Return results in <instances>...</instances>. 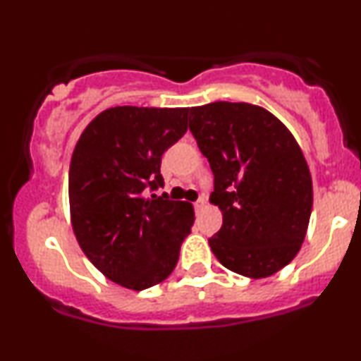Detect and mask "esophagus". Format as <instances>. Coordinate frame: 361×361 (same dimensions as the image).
Here are the masks:
<instances>
[{"label":"esophagus","instance_id":"esophagus-1","mask_svg":"<svg viewBox=\"0 0 361 361\" xmlns=\"http://www.w3.org/2000/svg\"><path fill=\"white\" fill-rule=\"evenodd\" d=\"M204 207H205V198H198L197 202H193V209L197 210V212H198V210L204 209Z\"/></svg>","mask_w":361,"mask_h":361}]
</instances>
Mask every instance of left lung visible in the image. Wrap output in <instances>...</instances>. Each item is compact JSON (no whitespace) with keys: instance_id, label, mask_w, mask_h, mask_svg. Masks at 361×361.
Segmentation results:
<instances>
[{"instance_id":"obj_1","label":"left lung","mask_w":361,"mask_h":361,"mask_svg":"<svg viewBox=\"0 0 361 361\" xmlns=\"http://www.w3.org/2000/svg\"><path fill=\"white\" fill-rule=\"evenodd\" d=\"M190 130L214 173L210 202L222 210L209 239L215 258L247 279L280 271L312 212V178L295 137L268 110L231 102L190 109Z\"/></svg>"}]
</instances>
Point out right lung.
<instances>
[{
    "mask_svg": "<svg viewBox=\"0 0 361 361\" xmlns=\"http://www.w3.org/2000/svg\"><path fill=\"white\" fill-rule=\"evenodd\" d=\"M188 109L115 106L90 122L69 166V205L82 252L130 290L166 280L193 226V207L163 188L161 156L185 135Z\"/></svg>",
    "mask_w": 361,
    "mask_h": 361,
    "instance_id": "obj_1",
    "label": "right lung"
}]
</instances>
